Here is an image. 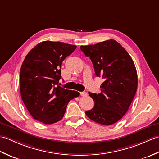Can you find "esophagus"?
<instances>
[{
	"label": "esophagus",
	"mask_w": 159,
	"mask_h": 159,
	"mask_svg": "<svg viewBox=\"0 0 159 159\" xmlns=\"http://www.w3.org/2000/svg\"><path fill=\"white\" fill-rule=\"evenodd\" d=\"M80 96H87V93L86 92H80Z\"/></svg>",
	"instance_id": "esophagus-1"
}]
</instances>
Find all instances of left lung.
Segmentation results:
<instances>
[{"instance_id": "left-lung-1", "label": "left lung", "mask_w": 159, "mask_h": 159, "mask_svg": "<svg viewBox=\"0 0 159 159\" xmlns=\"http://www.w3.org/2000/svg\"><path fill=\"white\" fill-rule=\"evenodd\" d=\"M80 50L92 61L97 76L104 81L98 94L89 92L94 107L85 114L102 125L116 123L127 112L137 89V74L129 54L114 39L81 46Z\"/></svg>"}]
</instances>
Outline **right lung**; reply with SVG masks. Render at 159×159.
<instances>
[{"instance_id": "add662e5", "label": "right lung", "mask_w": 159, "mask_h": 159, "mask_svg": "<svg viewBox=\"0 0 159 159\" xmlns=\"http://www.w3.org/2000/svg\"><path fill=\"white\" fill-rule=\"evenodd\" d=\"M76 48L63 42L44 41L36 45L24 60L20 93L30 114L40 122L52 124L60 121L68 102L80 95L59 85L63 61Z\"/></svg>"}]
</instances>
